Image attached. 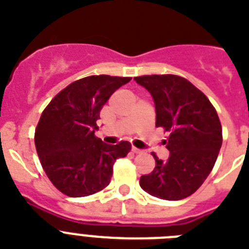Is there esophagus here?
<instances>
[{
	"label": "esophagus",
	"instance_id": "esophagus-1",
	"mask_svg": "<svg viewBox=\"0 0 249 249\" xmlns=\"http://www.w3.org/2000/svg\"><path fill=\"white\" fill-rule=\"evenodd\" d=\"M132 151H133V153H135V154H142V153H143L142 150L137 149V147H135V146H132Z\"/></svg>",
	"mask_w": 249,
	"mask_h": 249
}]
</instances>
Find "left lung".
<instances>
[{
    "mask_svg": "<svg viewBox=\"0 0 249 249\" xmlns=\"http://www.w3.org/2000/svg\"><path fill=\"white\" fill-rule=\"evenodd\" d=\"M153 95L157 127L166 137L170 155L166 161L157 157L155 168L141 176L140 186L161 200L177 201L195 194L213 170L223 142L221 123L201 90L178 75H143L135 77Z\"/></svg>",
    "mask_w": 249,
    "mask_h": 249,
    "instance_id": "obj_1",
    "label": "left lung"
}]
</instances>
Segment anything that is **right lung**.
Returning <instances> with one entry per match:
<instances>
[{
	"label": "right lung",
	"instance_id": "1",
	"mask_svg": "<svg viewBox=\"0 0 249 249\" xmlns=\"http://www.w3.org/2000/svg\"><path fill=\"white\" fill-rule=\"evenodd\" d=\"M131 77L92 75L66 86L43 110L34 141L39 160L53 186L70 197L104 190L113 164L131 150L128 141L107 145L95 136L100 110Z\"/></svg>",
	"mask_w": 249,
	"mask_h": 249
}]
</instances>
